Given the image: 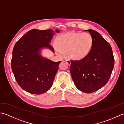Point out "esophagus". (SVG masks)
Instances as JSON below:
<instances>
[{
  "mask_svg": "<svg viewBox=\"0 0 124 124\" xmlns=\"http://www.w3.org/2000/svg\"><path fill=\"white\" fill-rule=\"evenodd\" d=\"M66 62L67 63L68 65H70V64H71V62H70V60L69 59H66Z\"/></svg>",
  "mask_w": 124,
  "mask_h": 124,
  "instance_id": "obj_1",
  "label": "esophagus"
}]
</instances>
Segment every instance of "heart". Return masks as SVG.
<instances>
[{
  "label": "heart",
  "mask_w": 124,
  "mask_h": 124,
  "mask_svg": "<svg viewBox=\"0 0 124 124\" xmlns=\"http://www.w3.org/2000/svg\"><path fill=\"white\" fill-rule=\"evenodd\" d=\"M58 47L55 49L58 53L67 52L69 56L79 60L89 54L94 44L92 35L88 32H70L60 35L57 39Z\"/></svg>",
  "instance_id": "b5f03b06"
}]
</instances>
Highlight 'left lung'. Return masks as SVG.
I'll use <instances>...</instances> for the list:
<instances>
[{
	"mask_svg": "<svg viewBox=\"0 0 124 124\" xmlns=\"http://www.w3.org/2000/svg\"><path fill=\"white\" fill-rule=\"evenodd\" d=\"M94 44L84 58L71 60L70 72L75 86L86 93L101 89L108 82L114 66L115 59L110 44L98 32L89 29Z\"/></svg>",
	"mask_w": 124,
	"mask_h": 124,
	"instance_id": "left-lung-1",
	"label": "left lung"
}]
</instances>
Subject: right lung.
<instances>
[{"mask_svg": "<svg viewBox=\"0 0 124 124\" xmlns=\"http://www.w3.org/2000/svg\"><path fill=\"white\" fill-rule=\"evenodd\" d=\"M55 32H59L58 30ZM54 34L51 29H33L25 34L13 50L11 67L19 86L32 94H42L52 87L61 62H54L42 57L40 51L48 48Z\"/></svg>", "mask_w": 124, "mask_h": 124, "instance_id": "obj_1", "label": "right lung"}]
</instances>
